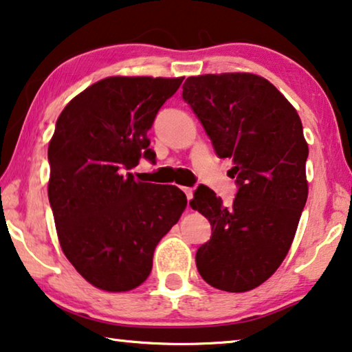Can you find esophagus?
<instances>
[{"label": "esophagus", "instance_id": "1", "mask_svg": "<svg viewBox=\"0 0 352 352\" xmlns=\"http://www.w3.org/2000/svg\"><path fill=\"white\" fill-rule=\"evenodd\" d=\"M182 192L186 193L187 199H188V201H190L192 197H193V190H192V188H190V187H182Z\"/></svg>", "mask_w": 352, "mask_h": 352}]
</instances>
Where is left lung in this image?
<instances>
[{
	"label": "left lung",
	"instance_id": "left-lung-1",
	"mask_svg": "<svg viewBox=\"0 0 352 352\" xmlns=\"http://www.w3.org/2000/svg\"><path fill=\"white\" fill-rule=\"evenodd\" d=\"M182 99L201 122L220 159H231L237 193L225 206L209 187L190 206L212 226L197 250L198 272L214 288L244 293L278 269L307 203L308 144L285 96L253 74L188 77Z\"/></svg>",
	"mask_w": 352,
	"mask_h": 352
}]
</instances>
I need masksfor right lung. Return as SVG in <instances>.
<instances>
[{"mask_svg":"<svg viewBox=\"0 0 352 352\" xmlns=\"http://www.w3.org/2000/svg\"><path fill=\"white\" fill-rule=\"evenodd\" d=\"M181 78L108 77L74 97L48 144V199L64 255L96 288L121 293L149 277L154 250L187 206L175 186L135 181L154 159L148 131Z\"/></svg>","mask_w":352,"mask_h":352,"instance_id":"add662e5","label":"right lung"}]
</instances>
